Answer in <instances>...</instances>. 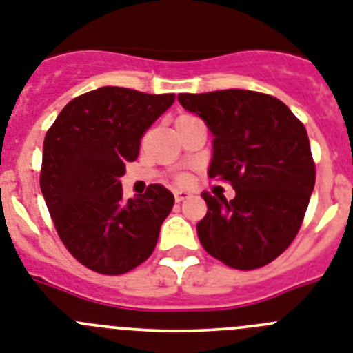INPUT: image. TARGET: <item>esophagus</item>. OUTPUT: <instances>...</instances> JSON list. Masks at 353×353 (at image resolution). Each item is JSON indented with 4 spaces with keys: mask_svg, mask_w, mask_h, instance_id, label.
<instances>
[{
    "mask_svg": "<svg viewBox=\"0 0 353 353\" xmlns=\"http://www.w3.org/2000/svg\"><path fill=\"white\" fill-rule=\"evenodd\" d=\"M191 196V192L183 191V189H179V191H174V200L176 201H183L185 198Z\"/></svg>",
    "mask_w": 353,
    "mask_h": 353,
    "instance_id": "esophagus-1",
    "label": "esophagus"
}]
</instances>
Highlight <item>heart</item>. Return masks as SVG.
Segmentation results:
<instances>
[{
	"instance_id": "1",
	"label": "heart",
	"mask_w": 353,
	"mask_h": 353,
	"mask_svg": "<svg viewBox=\"0 0 353 353\" xmlns=\"http://www.w3.org/2000/svg\"><path fill=\"white\" fill-rule=\"evenodd\" d=\"M180 182H182V183H188L189 182V176H188V174H182V176H180Z\"/></svg>"
}]
</instances>
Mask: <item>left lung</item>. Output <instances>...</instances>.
<instances>
[{"instance_id":"8db88e82","label":"left lung","mask_w":353,"mask_h":353,"mask_svg":"<svg viewBox=\"0 0 353 353\" xmlns=\"http://www.w3.org/2000/svg\"><path fill=\"white\" fill-rule=\"evenodd\" d=\"M179 101L212 132L209 176L236 189L234 200L201 194V246L236 270L266 266L293 243L314 189L305 126L275 96L255 90L179 94Z\"/></svg>"}]
</instances>
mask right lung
<instances>
[{
    "mask_svg": "<svg viewBox=\"0 0 353 353\" xmlns=\"http://www.w3.org/2000/svg\"><path fill=\"white\" fill-rule=\"evenodd\" d=\"M173 101L174 94L99 87L71 99L44 137L42 196L69 254L96 273L123 275L155 250L174 196L152 183L125 200L119 179Z\"/></svg>",
    "mask_w": 353,
    "mask_h": 353,
    "instance_id": "1",
    "label": "right lung"
}]
</instances>
